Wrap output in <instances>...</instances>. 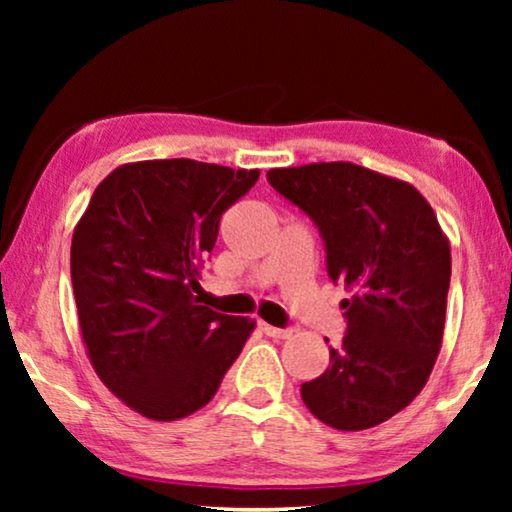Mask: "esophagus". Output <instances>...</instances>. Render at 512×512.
I'll use <instances>...</instances> for the list:
<instances>
[{"label":"esophagus","instance_id":"obj_1","mask_svg":"<svg viewBox=\"0 0 512 512\" xmlns=\"http://www.w3.org/2000/svg\"><path fill=\"white\" fill-rule=\"evenodd\" d=\"M261 331L265 333V335H270V338H277V340H286V338H291V328H277V326H270V324H265V321H261Z\"/></svg>","mask_w":512,"mask_h":512}]
</instances>
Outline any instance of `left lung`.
Listing matches in <instances>:
<instances>
[{
    "label": "left lung",
    "mask_w": 512,
    "mask_h": 512,
    "mask_svg": "<svg viewBox=\"0 0 512 512\" xmlns=\"http://www.w3.org/2000/svg\"><path fill=\"white\" fill-rule=\"evenodd\" d=\"M268 181L317 223L347 335L300 396L338 431H363L415 401L438 359L450 289V240L408 181L368 167H275Z\"/></svg>",
    "instance_id": "left-lung-1"
}]
</instances>
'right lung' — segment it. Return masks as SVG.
<instances>
[{
    "mask_svg": "<svg viewBox=\"0 0 512 512\" xmlns=\"http://www.w3.org/2000/svg\"><path fill=\"white\" fill-rule=\"evenodd\" d=\"M261 170L139 160L100 181L72 237L81 338L111 394L174 422L212 401L256 321L193 296L221 214Z\"/></svg>",
    "mask_w": 512,
    "mask_h": 512,
    "instance_id": "1",
    "label": "right lung"
}]
</instances>
